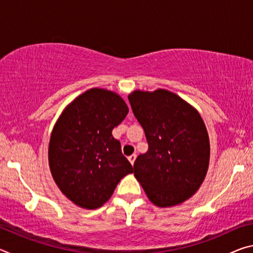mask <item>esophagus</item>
<instances>
[{
	"mask_svg": "<svg viewBox=\"0 0 253 253\" xmlns=\"http://www.w3.org/2000/svg\"><path fill=\"white\" fill-rule=\"evenodd\" d=\"M135 160H136V155L135 154H132V155H130V156H128V161L130 162V164L132 165L134 164V162H135Z\"/></svg>",
	"mask_w": 253,
	"mask_h": 253,
	"instance_id": "obj_1",
	"label": "esophagus"
}]
</instances>
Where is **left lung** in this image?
I'll return each instance as SVG.
<instances>
[{"label":"left lung","instance_id":"left-lung-1","mask_svg":"<svg viewBox=\"0 0 253 253\" xmlns=\"http://www.w3.org/2000/svg\"><path fill=\"white\" fill-rule=\"evenodd\" d=\"M128 100L148 143V151L134 163L136 179L156 207L182 204L195 194L208 173L210 139L202 117L166 89L134 90Z\"/></svg>","mask_w":253,"mask_h":253}]
</instances>
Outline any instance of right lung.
I'll return each instance as SVG.
<instances>
[{"instance_id":"1","label":"right lung","mask_w":253,"mask_h":253,"mask_svg":"<svg viewBox=\"0 0 253 253\" xmlns=\"http://www.w3.org/2000/svg\"><path fill=\"white\" fill-rule=\"evenodd\" d=\"M128 114L125 100L104 88L75 98L55 122L49 143V168L59 190L77 207L95 210L132 173L111 131Z\"/></svg>"}]
</instances>
